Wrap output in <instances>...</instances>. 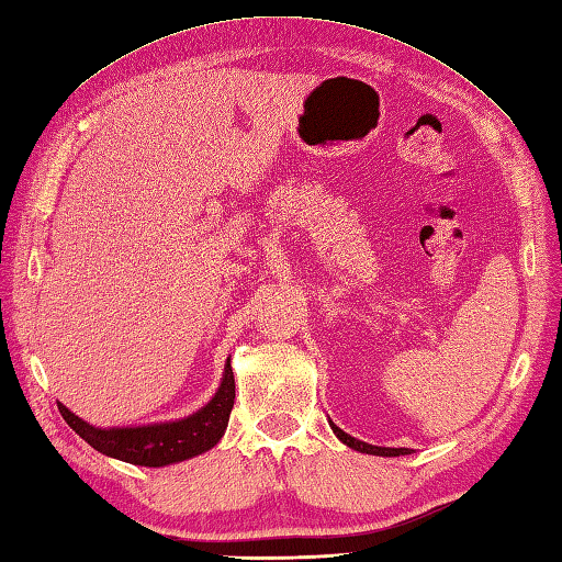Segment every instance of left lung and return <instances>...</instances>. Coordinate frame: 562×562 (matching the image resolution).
Segmentation results:
<instances>
[{"mask_svg":"<svg viewBox=\"0 0 562 562\" xmlns=\"http://www.w3.org/2000/svg\"><path fill=\"white\" fill-rule=\"evenodd\" d=\"M328 427L334 429V434L338 436V441H344L348 448L352 450H360V453L367 456H381V458H398V456H409V448H384V446H372V443H364L360 439H355V436L346 434L344 429H338L334 422H328Z\"/></svg>","mask_w":562,"mask_h":562,"instance_id":"8db88e82","label":"left lung"}]
</instances>
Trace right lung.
Here are the masks:
<instances>
[{
    "mask_svg": "<svg viewBox=\"0 0 562 562\" xmlns=\"http://www.w3.org/2000/svg\"><path fill=\"white\" fill-rule=\"evenodd\" d=\"M236 398V379L231 369V358L224 364V376L216 393L207 405L198 413L173 419L140 424V427H92L90 422L74 415L64 403L59 413L80 439L88 441L98 453L106 458H116L140 468H164V464L183 462L195 456L207 453L214 448L228 427V415L234 409Z\"/></svg>",
    "mask_w": 562,
    "mask_h": 562,
    "instance_id": "1",
    "label": "right lung"
}]
</instances>
